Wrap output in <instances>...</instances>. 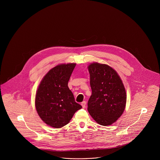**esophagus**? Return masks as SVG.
Masks as SVG:
<instances>
[{
	"label": "esophagus",
	"mask_w": 160,
	"mask_h": 160,
	"mask_svg": "<svg viewBox=\"0 0 160 160\" xmlns=\"http://www.w3.org/2000/svg\"><path fill=\"white\" fill-rule=\"evenodd\" d=\"M81 105L82 106L83 108H85V105H86V102L85 101H83L82 103H81Z\"/></svg>",
	"instance_id": "obj_1"
}]
</instances>
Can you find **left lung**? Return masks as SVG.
Masks as SVG:
<instances>
[{"mask_svg": "<svg viewBox=\"0 0 160 160\" xmlns=\"http://www.w3.org/2000/svg\"><path fill=\"white\" fill-rule=\"evenodd\" d=\"M92 95L88 111L99 125H111L123 114L127 102L124 85L118 73L111 66L99 62L88 66Z\"/></svg>", "mask_w": 160, "mask_h": 160, "instance_id": "8db88e82", "label": "left lung"}]
</instances>
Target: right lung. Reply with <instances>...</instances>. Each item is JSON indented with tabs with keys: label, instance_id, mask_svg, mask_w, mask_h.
Instances as JSON below:
<instances>
[{
	"label": "right lung",
	"instance_id": "1",
	"mask_svg": "<svg viewBox=\"0 0 160 160\" xmlns=\"http://www.w3.org/2000/svg\"><path fill=\"white\" fill-rule=\"evenodd\" d=\"M76 63L60 64L52 68L41 80L35 104L40 118L48 125L59 128L70 122L82 107L75 101L68 86Z\"/></svg>",
	"mask_w": 160,
	"mask_h": 160
}]
</instances>
